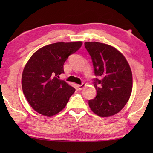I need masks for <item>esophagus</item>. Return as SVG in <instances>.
Listing matches in <instances>:
<instances>
[{"label": "esophagus", "instance_id": "esophagus-1", "mask_svg": "<svg viewBox=\"0 0 153 153\" xmlns=\"http://www.w3.org/2000/svg\"><path fill=\"white\" fill-rule=\"evenodd\" d=\"M85 86V84H84V83H82V84L77 85V87H78V89L79 90V91H81V90H82Z\"/></svg>", "mask_w": 153, "mask_h": 153}]
</instances>
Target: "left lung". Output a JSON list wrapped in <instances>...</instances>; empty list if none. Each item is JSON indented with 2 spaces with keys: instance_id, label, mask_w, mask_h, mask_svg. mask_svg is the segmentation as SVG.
Returning a JSON list of instances; mask_svg holds the SVG:
<instances>
[{
  "instance_id": "8db88e82",
  "label": "left lung",
  "mask_w": 153,
  "mask_h": 153,
  "mask_svg": "<svg viewBox=\"0 0 153 153\" xmlns=\"http://www.w3.org/2000/svg\"><path fill=\"white\" fill-rule=\"evenodd\" d=\"M91 56L97 95L88 100L91 109L101 117L114 116L124 107L132 91V74L125 56L116 48L97 42H85Z\"/></svg>"
}]
</instances>
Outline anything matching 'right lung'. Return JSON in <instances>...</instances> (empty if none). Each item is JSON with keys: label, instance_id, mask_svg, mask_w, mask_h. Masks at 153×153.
Wrapping results in <instances>:
<instances>
[{"label": "right lung", "instance_id": "obj_1", "mask_svg": "<svg viewBox=\"0 0 153 153\" xmlns=\"http://www.w3.org/2000/svg\"><path fill=\"white\" fill-rule=\"evenodd\" d=\"M81 45V42L51 44L37 50L29 59L23 71L22 89L37 113L52 116L65 107L75 89L59 79V75L64 73L67 58Z\"/></svg>", "mask_w": 153, "mask_h": 153}]
</instances>
